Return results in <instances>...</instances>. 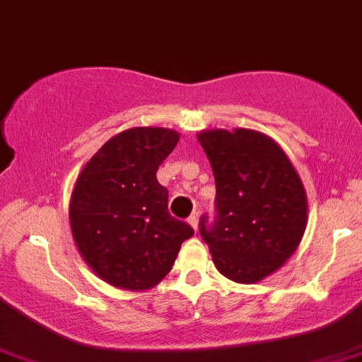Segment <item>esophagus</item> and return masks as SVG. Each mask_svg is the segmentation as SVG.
Here are the masks:
<instances>
[{
  "instance_id": "34e87169",
  "label": "esophagus",
  "mask_w": 362,
  "mask_h": 362,
  "mask_svg": "<svg viewBox=\"0 0 362 362\" xmlns=\"http://www.w3.org/2000/svg\"><path fill=\"white\" fill-rule=\"evenodd\" d=\"M187 223H189L191 226H193V228H195V230H197V226H199V217H197V215L193 214L189 218H187Z\"/></svg>"
}]
</instances>
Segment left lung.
I'll return each mask as SVG.
<instances>
[{
    "label": "left lung",
    "mask_w": 362,
    "mask_h": 362,
    "mask_svg": "<svg viewBox=\"0 0 362 362\" xmlns=\"http://www.w3.org/2000/svg\"><path fill=\"white\" fill-rule=\"evenodd\" d=\"M199 141L215 176V215L200 217L221 274L256 284L289 259L308 221L300 176L278 145L247 129L206 130Z\"/></svg>",
    "instance_id": "obj_1"
}]
</instances>
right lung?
Wrapping results in <instances>:
<instances>
[{
  "label": "right lung",
  "mask_w": 362,
  "mask_h": 362,
  "mask_svg": "<svg viewBox=\"0 0 362 362\" xmlns=\"http://www.w3.org/2000/svg\"><path fill=\"white\" fill-rule=\"evenodd\" d=\"M178 134L136 127L108 139L75 182L69 224L81 256L114 287L151 289L175 265L195 230L167 209L156 178Z\"/></svg>",
  "instance_id": "right-lung-1"
}]
</instances>
